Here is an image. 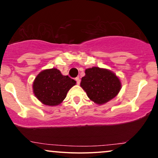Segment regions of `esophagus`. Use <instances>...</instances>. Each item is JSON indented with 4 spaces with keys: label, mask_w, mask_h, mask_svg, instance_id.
<instances>
[{
    "label": "esophagus",
    "mask_w": 158,
    "mask_h": 158,
    "mask_svg": "<svg viewBox=\"0 0 158 158\" xmlns=\"http://www.w3.org/2000/svg\"><path fill=\"white\" fill-rule=\"evenodd\" d=\"M75 81H76V82H77V84L79 85L80 83H81V80H80L79 77H76Z\"/></svg>",
    "instance_id": "esophagus-1"
}]
</instances>
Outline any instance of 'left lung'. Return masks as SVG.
<instances>
[{
	"mask_svg": "<svg viewBox=\"0 0 158 158\" xmlns=\"http://www.w3.org/2000/svg\"><path fill=\"white\" fill-rule=\"evenodd\" d=\"M81 87L88 97L97 105H103L114 99L122 89L120 79L110 70L93 67L85 70Z\"/></svg>",
	"mask_w": 158,
	"mask_h": 158,
	"instance_id": "1",
	"label": "left lung"
}]
</instances>
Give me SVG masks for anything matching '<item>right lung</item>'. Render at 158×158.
<instances>
[{
	"mask_svg": "<svg viewBox=\"0 0 158 158\" xmlns=\"http://www.w3.org/2000/svg\"><path fill=\"white\" fill-rule=\"evenodd\" d=\"M75 84V80L52 68L42 70L36 75L33 83V91L42 104L56 106L63 102L68 91Z\"/></svg>",
	"mask_w": 158,
	"mask_h": 158,
	"instance_id": "1",
	"label": "right lung"
}]
</instances>
